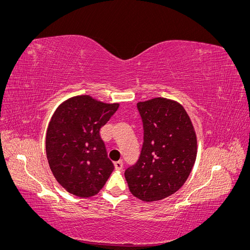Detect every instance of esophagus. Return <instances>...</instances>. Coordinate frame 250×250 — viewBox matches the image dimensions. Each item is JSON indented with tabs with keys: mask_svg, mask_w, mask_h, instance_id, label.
Here are the masks:
<instances>
[{
	"mask_svg": "<svg viewBox=\"0 0 250 250\" xmlns=\"http://www.w3.org/2000/svg\"><path fill=\"white\" fill-rule=\"evenodd\" d=\"M123 162L122 161H118V162H116L115 163V169L116 170H118V171H121V170H123Z\"/></svg>",
	"mask_w": 250,
	"mask_h": 250,
	"instance_id": "1",
	"label": "esophagus"
}]
</instances>
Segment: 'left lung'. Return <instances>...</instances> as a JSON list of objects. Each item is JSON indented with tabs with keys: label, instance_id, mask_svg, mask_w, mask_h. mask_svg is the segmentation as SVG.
Segmentation results:
<instances>
[{
	"label": "left lung",
	"instance_id": "obj_1",
	"mask_svg": "<svg viewBox=\"0 0 250 250\" xmlns=\"http://www.w3.org/2000/svg\"><path fill=\"white\" fill-rule=\"evenodd\" d=\"M144 143L135 165L125 171L131 194L152 202L169 197L184 186L197 156L192 121L178 102L153 98L139 102Z\"/></svg>",
	"mask_w": 250,
	"mask_h": 250
}]
</instances>
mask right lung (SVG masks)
<instances>
[{
	"mask_svg": "<svg viewBox=\"0 0 250 250\" xmlns=\"http://www.w3.org/2000/svg\"><path fill=\"white\" fill-rule=\"evenodd\" d=\"M119 105L81 95L62 102L51 118L46 135L50 169L58 184L77 197L99 193L115 169L100 129Z\"/></svg>",
	"mask_w": 250,
	"mask_h": 250,
	"instance_id": "1",
	"label": "right lung"
}]
</instances>
